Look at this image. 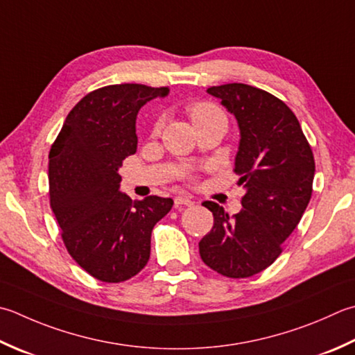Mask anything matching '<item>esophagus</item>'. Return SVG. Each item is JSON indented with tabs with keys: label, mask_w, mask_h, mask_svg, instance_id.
<instances>
[{
	"label": "esophagus",
	"mask_w": 355,
	"mask_h": 355,
	"mask_svg": "<svg viewBox=\"0 0 355 355\" xmlns=\"http://www.w3.org/2000/svg\"><path fill=\"white\" fill-rule=\"evenodd\" d=\"M173 201H175V206H191L193 203V200L186 196H178L173 198Z\"/></svg>",
	"instance_id": "obj_1"
}]
</instances>
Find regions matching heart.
Returning <instances> with one entry per match:
<instances>
[{"instance_id": "obj_1", "label": "heart", "mask_w": 355, "mask_h": 355, "mask_svg": "<svg viewBox=\"0 0 355 355\" xmlns=\"http://www.w3.org/2000/svg\"><path fill=\"white\" fill-rule=\"evenodd\" d=\"M212 114H220V110L215 107V106H212V104H207V103L196 104V106L191 109L192 120H197V118L206 116V115H212Z\"/></svg>"}]
</instances>
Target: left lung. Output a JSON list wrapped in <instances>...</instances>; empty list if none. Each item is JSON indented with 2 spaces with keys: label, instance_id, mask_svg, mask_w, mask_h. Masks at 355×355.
<instances>
[{
  "label": "left lung",
  "instance_id": "obj_1",
  "mask_svg": "<svg viewBox=\"0 0 355 355\" xmlns=\"http://www.w3.org/2000/svg\"><path fill=\"white\" fill-rule=\"evenodd\" d=\"M207 94L237 120L235 173L245 197L234 217L205 201L214 227L200 240V255L218 274L246 279L272 265L302 220L312 193L314 155L293 110L266 90L231 83Z\"/></svg>",
  "mask_w": 355,
  "mask_h": 355
}]
</instances>
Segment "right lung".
I'll return each mask as SVG.
<instances>
[{
	"label": "right lung",
	"mask_w": 355,
	"mask_h": 355,
	"mask_svg": "<svg viewBox=\"0 0 355 355\" xmlns=\"http://www.w3.org/2000/svg\"><path fill=\"white\" fill-rule=\"evenodd\" d=\"M168 87L114 85L75 104L49 154V196L69 254L96 280L120 283L148 265L152 229L172 198L132 200L118 169L137 152V115Z\"/></svg>",
	"instance_id": "obj_1"
}]
</instances>
